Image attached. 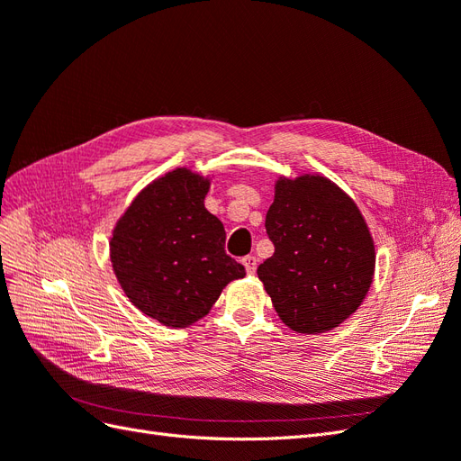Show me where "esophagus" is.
<instances>
[{
	"label": "esophagus",
	"mask_w": 461,
	"mask_h": 461,
	"mask_svg": "<svg viewBox=\"0 0 461 461\" xmlns=\"http://www.w3.org/2000/svg\"><path fill=\"white\" fill-rule=\"evenodd\" d=\"M242 263H244V267H246V273H248V275H254V273H256V269H258V259H256L254 256H246V258L242 259Z\"/></svg>",
	"instance_id": "esophagus-1"
}]
</instances>
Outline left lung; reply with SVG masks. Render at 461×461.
Wrapping results in <instances>:
<instances>
[{
	"label": "left lung",
	"mask_w": 461,
	"mask_h": 461,
	"mask_svg": "<svg viewBox=\"0 0 461 461\" xmlns=\"http://www.w3.org/2000/svg\"><path fill=\"white\" fill-rule=\"evenodd\" d=\"M275 252L258 276L296 332L339 327L364 302L375 246L356 203L325 176L283 178L265 217Z\"/></svg>",
	"instance_id": "left-lung-1"
}]
</instances>
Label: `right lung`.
Wrapping results in <instances>:
<instances>
[{
	"label": "right lung",
	"instance_id": "1",
	"mask_svg": "<svg viewBox=\"0 0 461 461\" xmlns=\"http://www.w3.org/2000/svg\"><path fill=\"white\" fill-rule=\"evenodd\" d=\"M207 188L186 169L167 173L134 200L111 239L124 294L165 327L192 325L246 275L225 252L222 222L203 207Z\"/></svg>",
	"mask_w": 461,
	"mask_h": 461
}]
</instances>
